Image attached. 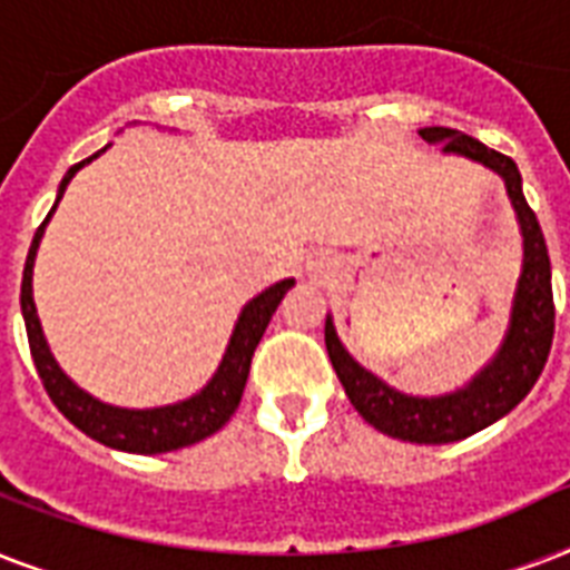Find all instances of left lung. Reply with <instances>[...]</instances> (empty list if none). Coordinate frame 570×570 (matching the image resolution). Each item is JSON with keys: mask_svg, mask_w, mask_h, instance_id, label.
<instances>
[{"mask_svg": "<svg viewBox=\"0 0 570 570\" xmlns=\"http://www.w3.org/2000/svg\"><path fill=\"white\" fill-rule=\"evenodd\" d=\"M420 136L429 145H441L443 154L468 156L473 163H482L485 168L497 171L512 197L514 213L521 222L523 266L503 343L491 357V364L482 366L464 387L446 393V396H407V393H399L384 384L379 375L364 370L348 355L346 346L340 343L331 316L325 320V346H328V357L340 384L346 387L348 402L355 405V411L366 423L390 438H399V441L452 443L497 423L530 393L548 364L557 307H553L544 233L523 197L518 165L509 156L497 154L479 138L464 136L459 129L425 127L420 129Z\"/></svg>", "mask_w": 570, "mask_h": 570, "instance_id": "1", "label": "left lung"}]
</instances>
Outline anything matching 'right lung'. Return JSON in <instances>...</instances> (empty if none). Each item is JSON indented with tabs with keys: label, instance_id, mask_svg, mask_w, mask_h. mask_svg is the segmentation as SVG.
<instances>
[{
	"label": "right lung",
	"instance_id": "1",
	"mask_svg": "<svg viewBox=\"0 0 570 570\" xmlns=\"http://www.w3.org/2000/svg\"><path fill=\"white\" fill-rule=\"evenodd\" d=\"M102 150H106V147H102ZM100 154L88 156L85 163L73 165V168L65 174V180L58 186L56 206L58 200H61V195H65L67 183L73 180V174L79 171L82 165L91 163V159H97ZM56 206L49 209V215L43 218L38 233H35V239H31L20 286V307L22 320H26V334H29L31 361H35V370H38L49 399L56 402L58 411H61L79 432H85L88 438H94V441L106 443L111 450L138 452V455L183 450V446H191V443L204 441V438L218 432V429L230 420L233 411L239 407L242 390H245V381H248L254 348H257L259 337H263V331H266L268 320H272V313L277 311V304H281V298L286 295V289L295 284L293 277L277 281L275 286L263 289L257 298H250V302L242 307L239 322H236V328H233V337L230 343H227V352H224L222 364H218L215 375L200 393H195L191 399H183V402H174V405L145 407V411L106 405L100 399H94L91 393H85L82 387H76L73 381L65 375V370L56 364V357H52L47 340H43V328H40L38 311H35V298H31V268H35V254H38L40 236H43V227H47V222L52 218V213H56Z\"/></svg>",
	"mask_w": 570,
	"mask_h": 570
}]
</instances>
